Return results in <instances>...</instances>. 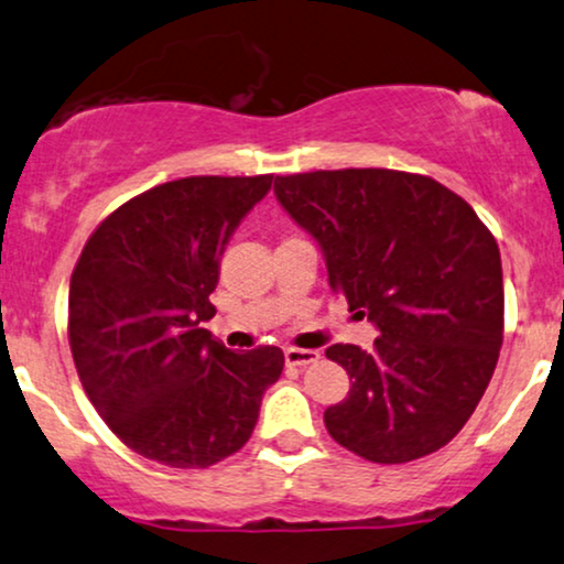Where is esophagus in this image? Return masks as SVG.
<instances>
[{
    "instance_id": "34e87169",
    "label": "esophagus",
    "mask_w": 564,
    "mask_h": 564,
    "mask_svg": "<svg viewBox=\"0 0 564 564\" xmlns=\"http://www.w3.org/2000/svg\"><path fill=\"white\" fill-rule=\"evenodd\" d=\"M318 357L321 355L316 352V349H300V347L284 349V362H288L290 368H305V365L316 362Z\"/></svg>"
}]
</instances>
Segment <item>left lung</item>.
Listing matches in <instances>:
<instances>
[{
  "instance_id": "obj_1",
  "label": "left lung",
  "mask_w": 564,
  "mask_h": 564,
  "mask_svg": "<svg viewBox=\"0 0 564 564\" xmlns=\"http://www.w3.org/2000/svg\"><path fill=\"white\" fill-rule=\"evenodd\" d=\"M274 194L326 256L328 288L380 336L332 345L347 399L328 435L372 464L430 456L460 433L506 328L500 248L469 204L420 173L345 167L276 175Z\"/></svg>"
}]
</instances>
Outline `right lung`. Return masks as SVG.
I'll return each mask as SVG.
<instances>
[{
  "mask_svg": "<svg viewBox=\"0 0 564 564\" xmlns=\"http://www.w3.org/2000/svg\"><path fill=\"white\" fill-rule=\"evenodd\" d=\"M272 175H188L113 209L69 282V347L111 433L173 469H207L243 448L280 347L232 352L212 339L219 256Z\"/></svg>",
  "mask_w": 564,
  "mask_h": 564,
  "instance_id": "obj_1",
  "label": "right lung"
}]
</instances>
